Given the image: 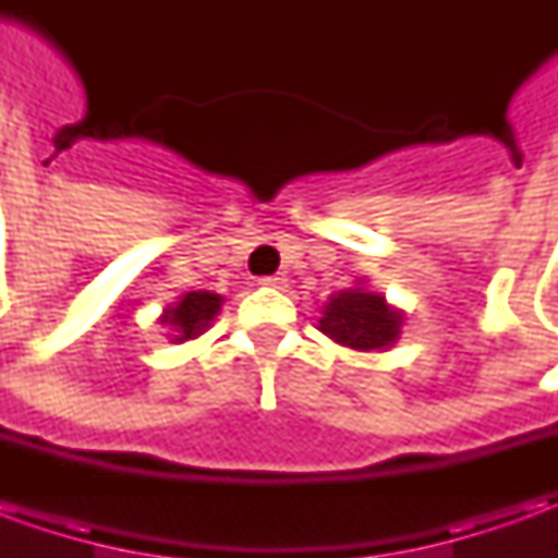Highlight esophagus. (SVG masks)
Returning a JSON list of instances; mask_svg holds the SVG:
<instances>
[{
  "instance_id": "34e87169",
  "label": "esophagus",
  "mask_w": 558,
  "mask_h": 558,
  "mask_svg": "<svg viewBox=\"0 0 558 558\" xmlns=\"http://www.w3.org/2000/svg\"><path fill=\"white\" fill-rule=\"evenodd\" d=\"M263 283L271 287V290H283L287 287V275H268V278H263Z\"/></svg>"
}]
</instances>
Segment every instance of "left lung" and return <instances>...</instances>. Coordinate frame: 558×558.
Segmentation results:
<instances>
[{"mask_svg": "<svg viewBox=\"0 0 558 558\" xmlns=\"http://www.w3.org/2000/svg\"><path fill=\"white\" fill-rule=\"evenodd\" d=\"M319 331L340 347L355 352H386L403 335L407 314L386 302L383 292H374L367 280L359 278L355 287L328 295L319 311Z\"/></svg>", "mask_w": 558, "mask_h": 558, "instance_id": "8db88e82", "label": "left lung"}]
</instances>
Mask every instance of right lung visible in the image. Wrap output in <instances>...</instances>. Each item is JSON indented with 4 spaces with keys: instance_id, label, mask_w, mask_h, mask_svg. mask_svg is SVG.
Instances as JSON below:
<instances>
[{
    "instance_id": "add662e5",
    "label": "right lung",
    "mask_w": 558,
    "mask_h": 558,
    "mask_svg": "<svg viewBox=\"0 0 558 558\" xmlns=\"http://www.w3.org/2000/svg\"><path fill=\"white\" fill-rule=\"evenodd\" d=\"M220 307H223V295H218V292H182L175 302L163 307V314L158 316V326L167 328L170 343H184V340L206 335L211 323L218 319Z\"/></svg>"
}]
</instances>
